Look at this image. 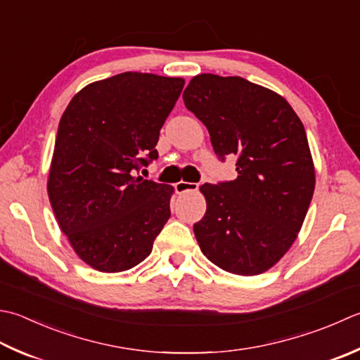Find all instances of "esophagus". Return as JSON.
<instances>
[{
    "instance_id": "1",
    "label": "esophagus",
    "mask_w": 360,
    "mask_h": 360,
    "mask_svg": "<svg viewBox=\"0 0 360 360\" xmlns=\"http://www.w3.org/2000/svg\"><path fill=\"white\" fill-rule=\"evenodd\" d=\"M176 193H186V192H193V190H198V184H193V182H186L179 181L174 184Z\"/></svg>"
}]
</instances>
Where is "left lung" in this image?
<instances>
[{
    "instance_id": "obj_1",
    "label": "left lung",
    "mask_w": 360,
    "mask_h": 360,
    "mask_svg": "<svg viewBox=\"0 0 360 360\" xmlns=\"http://www.w3.org/2000/svg\"><path fill=\"white\" fill-rule=\"evenodd\" d=\"M182 98L218 159H237L234 181L200 187L207 209L193 232L202 255L224 271L264 273L295 242L314 195L304 126L283 96L240 76L198 75Z\"/></svg>"
}]
</instances>
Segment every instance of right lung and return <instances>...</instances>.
Instances as JSON below:
<instances>
[{"label": "right lung", "mask_w": 360, "mask_h": 360, "mask_svg": "<svg viewBox=\"0 0 360 360\" xmlns=\"http://www.w3.org/2000/svg\"><path fill=\"white\" fill-rule=\"evenodd\" d=\"M182 87V77L126 72L89 84L62 114L48 196L59 228L91 269L136 266L170 218L173 187L134 173L158 159L160 128Z\"/></svg>", "instance_id": "obj_1"}]
</instances>
